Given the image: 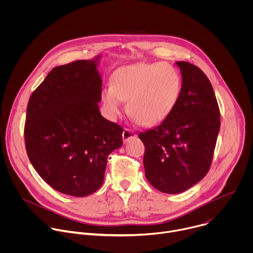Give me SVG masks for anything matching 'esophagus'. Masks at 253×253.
Returning <instances> with one entry per match:
<instances>
[{"label": "esophagus", "mask_w": 253, "mask_h": 253, "mask_svg": "<svg viewBox=\"0 0 253 253\" xmlns=\"http://www.w3.org/2000/svg\"><path fill=\"white\" fill-rule=\"evenodd\" d=\"M136 137H137V135H136L133 131H131V130H129V129H124L123 134H122V138H123V141H124V142H127L128 140L134 139V138H136Z\"/></svg>", "instance_id": "obj_1"}]
</instances>
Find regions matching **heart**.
Here are the masks:
<instances>
[{"mask_svg":"<svg viewBox=\"0 0 253 253\" xmlns=\"http://www.w3.org/2000/svg\"><path fill=\"white\" fill-rule=\"evenodd\" d=\"M181 78L177 70L166 63H138L118 68L112 85L105 87L101 99L108 116L117 119L124 101L133 120L151 126L167 118L179 100Z\"/></svg>","mask_w":253,"mask_h":253,"instance_id":"b5f03b06","label":"heart"}]
</instances>
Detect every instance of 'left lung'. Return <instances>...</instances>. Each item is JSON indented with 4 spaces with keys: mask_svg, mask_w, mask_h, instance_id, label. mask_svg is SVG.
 <instances>
[{
    "mask_svg": "<svg viewBox=\"0 0 253 253\" xmlns=\"http://www.w3.org/2000/svg\"><path fill=\"white\" fill-rule=\"evenodd\" d=\"M182 86L171 114L157 127L139 134L150 184L168 194L181 193L207 174L220 129V112L212 85L188 62L175 63Z\"/></svg>",
    "mask_w": 253,
    "mask_h": 253,
    "instance_id": "8db88e82",
    "label": "left lung"
}]
</instances>
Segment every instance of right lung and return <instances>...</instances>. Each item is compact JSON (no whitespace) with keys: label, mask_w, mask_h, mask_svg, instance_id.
Instances as JSON below:
<instances>
[{"label":"right lung","mask_w":253,"mask_h":253,"mask_svg":"<svg viewBox=\"0 0 253 253\" xmlns=\"http://www.w3.org/2000/svg\"><path fill=\"white\" fill-rule=\"evenodd\" d=\"M100 59L55 67L27 107L25 142L33 167L55 190L75 197L101 187L108 155L123 144L122 127L100 113Z\"/></svg>","instance_id":"1"}]
</instances>
